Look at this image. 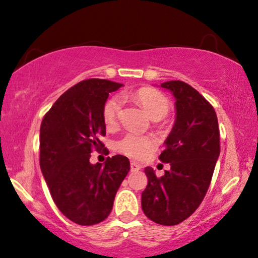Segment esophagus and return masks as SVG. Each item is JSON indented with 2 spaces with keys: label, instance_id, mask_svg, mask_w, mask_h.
Returning <instances> with one entry per match:
<instances>
[{
  "label": "esophagus",
  "instance_id": "esophagus-1",
  "mask_svg": "<svg viewBox=\"0 0 258 258\" xmlns=\"http://www.w3.org/2000/svg\"><path fill=\"white\" fill-rule=\"evenodd\" d=\"M142 170V165L136 163V161H131V171L132 172H136V171Z\"/></svg>",
  "mask_w": 258,
  "mask_h": 258
}]
</instances>
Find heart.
<instances>
[{
    "instance_id": "obj_1",
    "label": "heart",
    "mask_w": 258,
    "mask_h": 258,
    "mask_svg": "<svg viewBox=\"0 0 258 258\" xmlns=\"http://www.w3.org/2000/svg\"><path fill=\"white\" fill-rule=\"evenodd\" d=\"M143 107L145 108L151 118L153 120L163 119L170 111L169 99L157 89L151 87H143L138 89L135 94ZM122 102L119 97H113L106 101L102 108V118L107 127H113L118 121V118L121 112ZM154 140L150 136H140L137 133L128 132L122 136L115 144L116 150L126 156L132 158H143L151 147L153 146Z\"/></svg>"
}]
</instances>
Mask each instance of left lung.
<instances>
[{"instance_id":"1","label":"left lung","mask_w":258,"mask_h":258,"mask_svg":"<svg viewBox=\"0 0 258 258\" xmlns=\"http://www.w3.org/2000/svg\"><path fill=\"white\" fill-rule=\"evenodd\" d=\"M160 87L176 99V120L159 159L171 169L158 178L145 167L149 179L142 194L144 214L157 224L176 225L197 210L219 157V128L214 107L186 82L166 81Z\"/></svg>"}]
</instances>
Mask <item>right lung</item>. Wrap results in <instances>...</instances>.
<instances>
[{
	"mask_svg": "<svg viewBox=\"0 0 258 258\" xmlns=\"http://www.w3.org/2000/svg\"><path fill=\"white\" fill-rule=\"evenodd\" d=\"M121 84L88 79L61 95L43 116L40 128V167L59 210L79 225L108 217L116 191L130 171L125 156L91 164L92 150L104 147L102 108ZM108 151L104 150V152Z\"/></svg>",
	"mask_w": 258,
	"mask_h": 258,
	"instance_id": "right-lung-1",
	"label": "right lung"
}]
</instances>
